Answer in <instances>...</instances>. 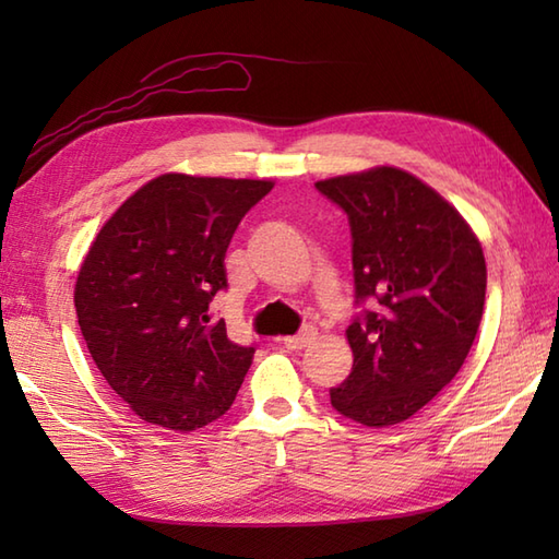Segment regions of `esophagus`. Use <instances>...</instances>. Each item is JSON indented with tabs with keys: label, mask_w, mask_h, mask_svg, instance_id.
Here are the masks:
<instances>
[{
	"label": "esophagus",
	"mask_w": 559,
	"mask_h": 559,
	"mask_svg": "<svg viewBox=\"0 0 559 559\" xmlns=\"http://www.w3.org/2000/svg\"><path fill=\"white\" fill-rule=\"evenodd\" d=\"M314 336H317V331H314L312 326H307L305 331H300L298 336H288V338H283V346H286L288 350H302V348L310 346V343L314 341Z\"/></svg>",
	"instance_id": "34e87169"
}]
</instances>
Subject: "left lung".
<instances>
[{
  "label": "left lung",
  "instance_id": "1",
  "mask_svg": "<svg viewBox=\"0 0 559 559\" xmlns=\"http://www.w3.org/2000/svg\"><path fill=\"white\" fill-rule=\"evenodd\" d=\"M346 211L355 305L353 370L331 406L367 427L408 420L461 370L485 305V257L459 211L406 170L314 185ZM368 307L365 308L364 305Z\"/></svg>",
  "mask_w": 559,
  "mask_h": 559
}]
</instances>
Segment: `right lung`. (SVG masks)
Returning a JSON list of instances; mask_svg holds the SVG:
<instances>
[{
	"label": "right lung",
	"mask_w": 559,
	"mask_h": 559,
	"mask_svg": "<svg viewBox=\"0 0 559 559\" xmlns=\"http://www.w3.org/2000/svg\"><path fill=\"white\" fill-rule=\"evenodd\" d=\"M266 180L160 175L112 213L83 259L74 305L108 384L141 420L192 432L233 406L254 346L213 322L223 259Z\"/></svg>",
	"instance_id": "add662e5"
}]
</instances>
